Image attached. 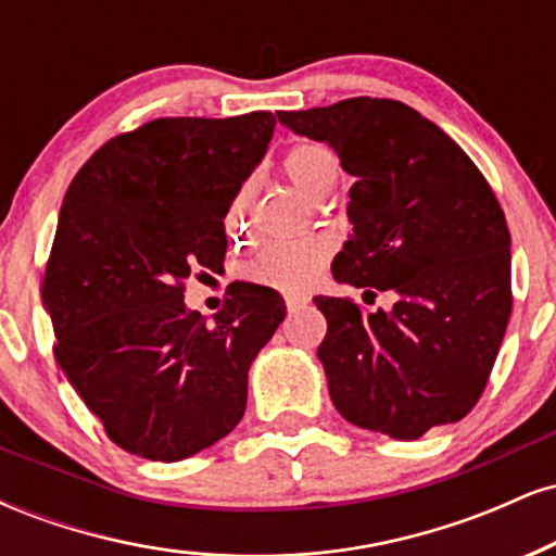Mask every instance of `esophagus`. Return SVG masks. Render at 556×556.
Returning <instances> with one entry per match:
<instances>
[{
    "mask_svg": "<svg viewBox=\"0 0 556 556\" xmlns=\"http://www.w3.org/2000/svg\"><path fill=\"white\" fill-rule=\"evenodd\" d=\"M303 303H305V300L298 298V295H287V298H285L287 311H295V308H300V305H303Z\"/></svg>",
    "mask_w": 556,
    "mask_h": 556,
    "instance_id": "34e87169",
    "label": "esophagus"
}]
</instances>
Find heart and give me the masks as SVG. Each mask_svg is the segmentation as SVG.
Instances as JSON below:
<instances>
[{
	"label": "heart",
	"mask_w": 556,
	"mask_h": 556,
	"mask_svg": "<svg viewBox=\"0 0 556 556\" xmlns=\"http://www.w3.org/2000/svg\"><path fill=\"white\" fill-rule=\"evenodd\" d=\"M285 175L290 182L311 201H321L324 195L334 188L337 175V159L324 143L316 140H300L292 146L282 159ZM248 190L242 188L235 195L232 206L227 212V229L238 232L242 219V203H245ZM324 261H327V245L316 240L303 242H274V245L264 248L256 258L248 264V277L253 282L277 287L285 292H300L305 287L314 285V279L321 271Z\"/></svg>",
	"instance_id": "heart-1"
}]
</instances>
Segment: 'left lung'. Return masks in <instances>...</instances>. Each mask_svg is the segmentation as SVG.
Listing matches in <instances>:
<instances>
[{"mask_svg": "<svg viewBox=\"0 0 556 556\" xmlns=\"http://www.w3.org/2000/svg\"><path fill=\"white\" fill-rule=\"evenodd\" d=\"M277 117L327 140L355 177L337 282L400 298L389 314L314 298L327 316L318 361L334 407L407 442L465 418L513 314L509 229L486 177L442 127L394 99L355 96Z\"/></svg>", "mask_w": 556, "mask_h": 556, "instance_id": "left-lung-1", "label": "left lung"}]
</instances>
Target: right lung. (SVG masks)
Masks as SVG:
<instances>
[{"mask_svg": "<svg viewBox=\"0 0 556 556\" xmlns=\"http://www.w3.org/2000/svg\"><path fill=\"white\" fill-rule=\"evenodd\" d=\"M271 112L159 117L106 140L78 169L43 271L54 358L130 455L175 463L240 424L248 368L285 318L245 285L214 321L185 282L225 266V216L269 146Z\"/></svg>", "mask_w": 556, "mask_h": 556, "instance_id": "add662e5", "label": "right lung"}]
</instances>
